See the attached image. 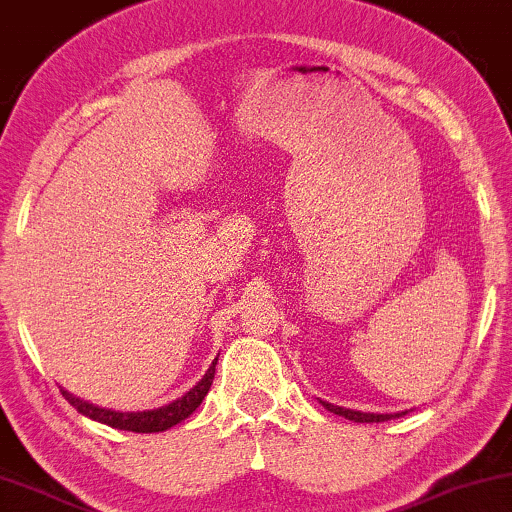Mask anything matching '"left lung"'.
I'll list each match as a JSON object with an SVG mask.
<instances>
[{
  "label": "left lung",
  "instance_id": "left-lung-1",
  "mask_svg": "<svg viewBox=\"0 0 512 512\" xmlns=\"http://www.w3.org/2000/svg\"><path fill=\"white\" fill-rule=\"evenodd\" d=\"M325 409L330 413H337V416H344L346 420H353V422H385V420H392V418H399L404 416V413H362V411H351V409H342V406H335V404H328V402H321Z\"/></svg>",
  "mask_w": 512,
  "mask_h": 512
}]
</instances>
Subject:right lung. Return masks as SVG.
Returning <instances> with one entry per match:
<instances>
[{"label":"right lung","mask_w":512,"mask_h":512,"mask_svg":"<svg viewBox=\"0 0 512 512\" xmlns=\"http://www.w3.org/2000/svg\"><path fill=\"white\" fill-rule=\"evenodd\" d=\"M214 365H217V358H214L212 367L207 369L205 376L198 381L194 388H191L187 395H182L175 402H170L168 406H161V409L154 411H143V413H117V411H108V409H99V406H92L83 402V399L69 395V392L62 390L64 399H69L71 406L83 413V416H90L94 420L103 422V425L117 427V429H127V432H140V434H152V432H164V429L177 425L184 418H189L198 406H201L203 397L210 390L212 379H214Z\"/></svg>","instance_id":"obj_1"}]
</instances>
